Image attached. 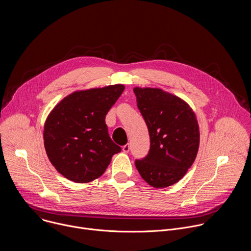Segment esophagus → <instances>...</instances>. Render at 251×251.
<instances>
[{
	"label": "esophagus",
	"instance_id": "esophagus-1",
	"mask_svg": "<svg viewBox=\"0 0 251 251\" xmlns=\"http://www.w3.org/2000/svg\"><path fill=\"white\" fill-rule=\"evenodd\" d=\"M122 150H123V152H124V153H128V152L130 151V145H129V144L124 145V146L122 147Z\"/></svg>",
	"mask_w": 251,
	"mask_h": 251
}]
</instances>
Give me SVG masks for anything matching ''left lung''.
<instances>
[{"label":"left lung","instance_id":"8db88e82","mask_svg":"<svg viewBox=\"0 0 251 251\" xmlns=\"http://www.w3.org/2000/svg\"><path fill=\"white\" fill-rule=\"evenodd\" d=\"M134 93L150 135L149 153L135 166L150 186L164 189L180 181L197 157L196 114L184 100L162 89L135 87Z\"/></svg>","mask_w":251,"mask_h":251}]
</instances>
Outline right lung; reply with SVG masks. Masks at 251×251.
Listing matches in <instances>:
<instances>
[{
	"mask_svg": "<svg viewBox=\"0 0 251 251\" xmlns=\"http://www.w3.org/2000/svg\"><path fill=\"white\" fill-rule=\"evenodd\" d=\"M115 84L75 91L49 115L44 130L47 155L56 171L75 183L99 177L121 148L111 140L106 114L124 90Z\"/></svg>",
	"mask_w": 251,
	"mask_h": 251,
	"instance_id": "obj_1",
	"label": "right lung"
}]
</instances>
